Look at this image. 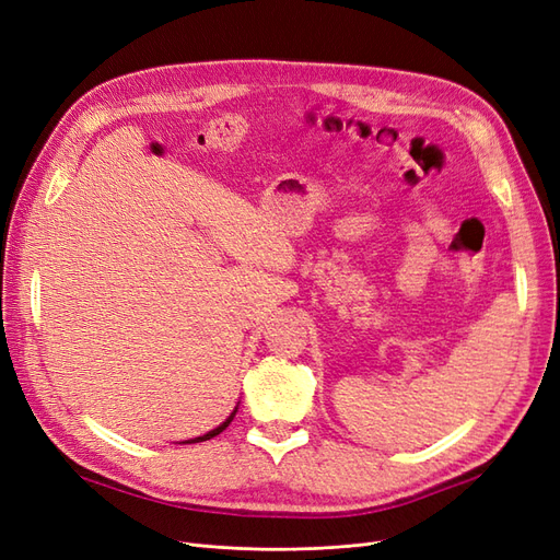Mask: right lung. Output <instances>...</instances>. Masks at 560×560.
<instances>
[{
    "label": "right lung",
    "instance_id": "right-lung-1",
    "mask_svg": "<svg viewBox=\"0 0 560 560\" xmlns=\"http://www.w3.org/2000/svg\"><path fill=\"white\" fill-rule=\"evenodd\" d=\"M241 404V401H238ZM235 413H238V406H235V409L231 411V416L222 422V425H217L214 430H210V432H206V434H200V436H194V439H186V442H179V444H198V442H208V439H212V436H217L219 432H224L229 425H231V420L235 418Z\"/></svg>",
    "mask_w": 560,
    "mask_h": 560
}]
</instances>
